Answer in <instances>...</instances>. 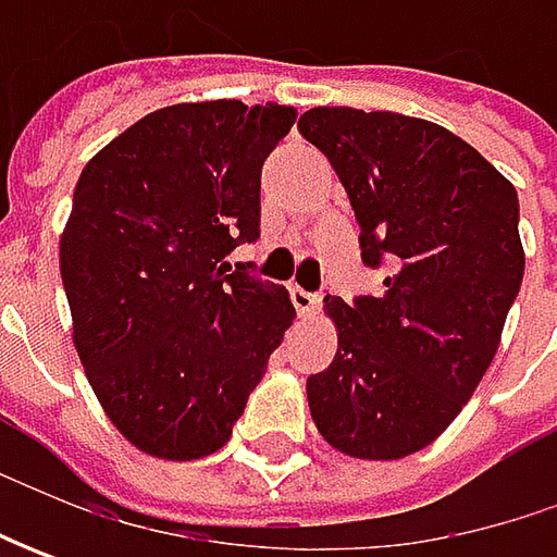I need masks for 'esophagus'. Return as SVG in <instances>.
<instances>
[{"label": "esophagus", "instance_id": "1", "mask_svg": "<svg viewBox=\"0 0 557 557\" xmlns=\"http://www.w3.org/2000/svg\"><path fill=\"white\" fill-rule=\"evenodd\" d=\"M290 300H294V307H297L300 315H315L319 304H322V297H319V294H312V290H304V288H290Z\"/></svg>", "mask_w": 557, "mask_h": 557}]
</instances>
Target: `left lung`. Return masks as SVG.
I'll use <instances>...</instances> for the list:
<instances>
[{
	"mask_svg": "<svg viewBox=\"0 0 557 557\" xmlns=\"http://www.w3.org/2000/svg\"><path fill=\"white\" fill-rule=\"evenodd\" d=\"M334 166L381 297H325L337 354L307 377L319 434L354 459L424 449L499 350L524 278L518 191L468 141L394 111L310 108L297 120Z\"/></svg>",
	"mask_w": 557,
	"mask_h": 557,
	"instance_id": "obj_1",
	"label": "left lung"
}]
</instances>
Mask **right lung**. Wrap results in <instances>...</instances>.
Here are the masks:
<instances>
[{"instance_id":"obj_1","label":"right lung","mask_w":557,"mask_h":557,"mask_svg":"<svg viewBox=\"0 0 557 557\" xmlns=\"http://www.w3.org/2000/svg\"><path fill=\"white\" fill-rule=\"evenodd\" d=\"M294 108L188 101L104 145L74 188L61 282L101 409L154 459L223 449L294 307L225 257L260 238V173Z\"/></svg>"}]
</instances>
